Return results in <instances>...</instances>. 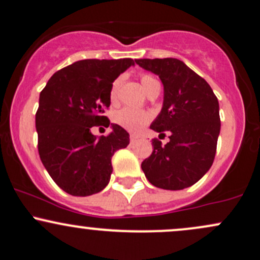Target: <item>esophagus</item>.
<instances>
[{
    "label": "esophagus",
    "mask_w": 260,
    "mask_h": 260,
    "mask_svg": "<svg viewBox=\"0 0 260 260\" xmlns=\"http://www.w3.org/2000/svg\"><path fill=\"white\" fill-rule=\"evenodd\" d=\"M129 139H131V142H136L138 139V136L137 135H131Z\"/></svg>",
    "instance_id": "esophagus-1"
}]
</instances>
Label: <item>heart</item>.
Masks as SVG:
<instances>
[{
  "instance_id": "obj_1",
  "label": "heart",
  "mask_w": 260,
  "mask_h": 260,
  "mask_svg": "<svg viewBox=\"0 0 260 260\" xmlns=\"http://www.w3.org/2000/svg\"><path fill=\"white\" fill-rule=\"evenodd\" d=\"M141 82L146 92H148L153 86L158 84V81L149 75L142 76ZM119 86H121V78H117V80L112 83L111 91H109V100H111V102H116L117 101ZM112 118H113L114 123L121 125L124 129L131 131V132H137V131L141 129L144 124L148 123L149 114L143 111H137V109L124 107L119 109V111L114 112Z\"/></svg>"
}]
</instances>
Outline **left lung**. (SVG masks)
I'll return each mask as SVG.
<instances>
[{
    "label": "left lung",
    "mask_w": 260,
    "mask_h": 260,
    "mask_svg": "<svg viewBox=\"0 0 260 260\" xmlns=\"http://www.w3.org/2000/svg\"><path fill=\"white\" fill-rule=\"evenodd\" d=\"M136 63L163 83V107L151 129L171 132L162 146L153 139V152L142 169L153 185L180 190L198 182L213 165L220 132L219 103L204 78L177 58H143Z\"/></svg>",
    "instance_id": "8db88e82"
}]
</instances>
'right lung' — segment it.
Returning <instances> with one entry per match:
<instances>
[{"label":"right lung","mask_w":260,"mask_h":260,"mask_svg":"<svg viewBox=\"0 0 260 260\" xmlns=\"http://www.w3.org/2000/svg\"><path fill=\"white\" fill-rule=\"evenodd\" d=\"M131 66L132 58L82 59L57 71L40 93L38 153L51 178L68 194L86 197L105 189L112 155L129 144L127 131L111 124L105 112L112 83ZM98 124L111 125L107 138L91 135Z\"/></svg>","instance_id":"obj_1"}]
</instances>
